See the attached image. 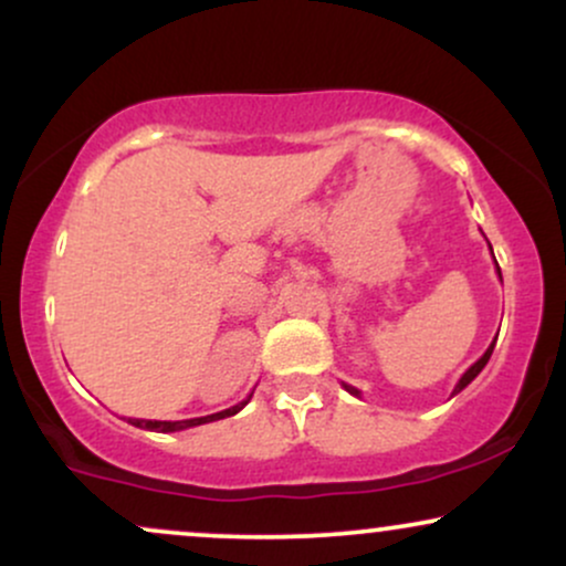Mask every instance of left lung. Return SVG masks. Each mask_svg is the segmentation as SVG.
I'll return each mask as SVG.
<instances>
[{
	"mask_svg": "<svg viewBox=\"0 0 566 566\" xmlns=\"http://www.w3.org/2000/svg\"><path fill=\"white\" fill-rule=\"evenodd\" d=\"M490 250H492V247H490ZM497 274H500V269H497ZM495 340H497V337H495ZM495 340H492V343H490V348H486V350H484V356H482V359H479V361H476V365H471L469 369H465V375H463V378H460V380H458V386H454V391H452V394H460V391H463V388H465V386H469V382H471L473 378H476V375H479V373H482V369H484V365H486V361H490V356H492V348H495ZM343 388H346V391H348V394H354V396H361V394H359V388L348 386V382H343Z\"/></svg>",
	"mask_w": 566,
	"mask_h": 566,
	"instance_id": "obj_1",
	"label": "left lung"
}]
</instances>
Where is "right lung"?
<instances>
[{"mask_svg":"<svg viewBox=\"0 0 566 566\" xmlns=\"http://www.w3.org/2000/svg\"><path fill=\"white\" fill-rule=\"evenodd\" d=\"M250 399H252V394L247 396L244 401H239V405H233V407H229V409H223V412L207 415V418H191V420H140V418H129V423L138 426V428H146V431H159V433L184 431V428H193V426H201V423H212V420L231 418V415H237L239 409H242Z\"/></svg>","mask_w":566,"mask_h":566,"instance_id":"add662e5","label":"right lung"}]
</instances>
